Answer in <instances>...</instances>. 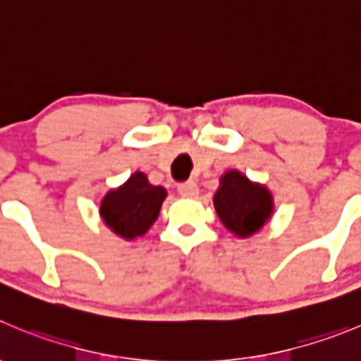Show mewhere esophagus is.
<instances>
[{"instance_id": "34e87169", "label": "esophagus", "mask_w": 361, "mask_h": 361, "mask_svg": "<svg viewBox=\"0 0 361 361\" xmlns=\"http://www.w3.org/2000/svg\"><path fill=\"white\" fill-rule=\"evenodd\" d=\"M178 192L183 197H196L200 194V188H197L196 181H185V183L178 185Z\"/></svg>"}]
</instances>
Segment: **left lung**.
<instances>
[{
  "instance_id": "left-lung-1",
  "label": "left lung",
  "mask_w": 361,
  "mask_h": 361,
  "mask_svg": "<svg viewBox=\"0 0 361 361\" xmlns=\"http://www.w3.org/2000/svg\"><path fill=\"white\" fill-rule=\"evenodd\" d=\"M214 204L222 224L238 237H249L260 230L272 214V196L267 188L251 183L237 171L221 178Z\"/></svg>"
}]
</instances>
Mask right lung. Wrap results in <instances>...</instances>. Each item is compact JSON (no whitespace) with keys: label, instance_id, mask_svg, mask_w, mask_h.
I'll list each match as a JSON object with an SVG mask.
<instances>
[{"label":"right lung","instance_id":"right-lung-1","mask_svg":"<svg viewBox=\"0 0 361 361\" xmlns=\"http://www.w3.org/2000/svg\"><path fill=\"white\" fill-rule=\"evenodd\" d=\"M165 188L154 187L144 173L131 174L117 190H110L101 203V217L123 238L142 237L158 217Z\"/></svg>","mask_w":361,"mask_h":361}]
</instances>
